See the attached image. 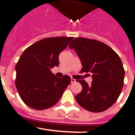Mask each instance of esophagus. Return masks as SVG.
Wrapping results in <instances>:
<instances>
[{"instance_id":"34e87169","label":"esophagus","mask_w":135,"mask_h":135,"mask_svg":"<svg viewBox=\"0 0 135 135\" xmlns=\"http://www.w3.org/2000/svg\"><path fill=\"white\" fill-rule=\"evenodd\" d=\"M75 81H76V80H75V79H73V78H71V83H75Z\"/></svg>"}]
</instances>
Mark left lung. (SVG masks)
<instances>
[{"instance_id": "8db88e82", "label": "left lung", "mask_w": 135, "mask_h": 135, "mask_svg": "<svg viewBox=\"0 0 135 135\" xmlns=\"http://www.w3.org/2000/svg\"><path fill=\"white\" fill-rule=\"evenodd\" d=\"M69 46L80 58L81 71L92 74L91 85L77 80L82 91L75 95L76 101L90 112L106 110L117 101L123 88L125 70L120 58L107 45L91 39L77 37Z\"/></svg>"}]
</instances>
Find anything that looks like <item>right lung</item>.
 Returning a JSON list of instances; mask_svg holds the SVG:
<instances>
[{"label": "right lung", "mask_w": 135, "mask_h": 135, "mask_svg": "<svg viewBox=\"0 0 135 135\" xmlns=\"http://www.w3.org/2000/svg\"><path fill=\"white\" fill-rule=\"evenodd\" d=\"M73 37H47L34 43L23 52L16 66V86L19 96L29 107L44 110L54 106L71 83L58 78L51 68L59 65V54Z\"/></svg>", "instance_id": "right-lung-1"}]
</instances>
